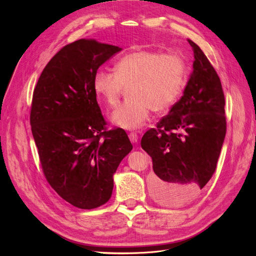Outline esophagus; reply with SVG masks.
Instances as JSON below:
<instances>
[{"instance_id": "esophagus-1", "label": "esophagus", "mask_w": 256, "mask_h": 256, "mask_svg": "<svg viewBox=\"0 0 256 256\" xmlns=\"http://www.w3.org/2000/svg\"><path fill=\"white\" fill-rule=\"evenodd\" d=\"M129 140L132 143H136L138 141V136L136 132H130L129 134Z\"/></svg>"}]
</instances>
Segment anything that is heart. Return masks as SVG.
<instances>
[{
  "label": "heart",
  "mask_w": 256,
  "mask_h": 256,
  "mask_svg": "<svg viewBox=\"0 0 256 256\" xmlns=\"http://www.w3.org/2000/svg\"><path fill=\"white\" fill-rule=\"evenodd\" d=\"M188 68L177 53L138 50L124 56L114 72L100 69L92 79L97 96L109 108H115L125 88L129 99L116 109L111 122L122 129L142 127L150 111H168L180 98L187 81Z\"/></svg>",
  "instance_id": "1"
}]
</instances>
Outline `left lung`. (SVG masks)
Listing matches in <instances>:
<instances>
[{
  "mask_svg": "<svg viewBox=\"0 0 256 256\" xmlns=\"http://www.w3.org/2000/svg\"><path fill=\"white\" fill-rule=\"evenodd\" d=\"M188 42L194 60L184 95L141 140L152 160V194L172 207L188 204L202 192L216 171L226 132L219 76L198 46Z\"/></svg>",
  "mask_w": 256,
  "mask_h": 256,
  "instance_id": "left-lung-1",
  "label": "left lung"
}]
</instances>
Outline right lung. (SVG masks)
<instances>
[{
	"instance_id": "1",
	"label": "right lung",
	"mask_w": 256,
	"mask_h": 256,
	"mask_svg": "<svg viewBox=\"0 0 256 256\" xmlns=\"http://www.w3.org/2000/svg\"><path fill=\"white\" fill-rule=\"evenodd\" d=\"M120 50L95 40L69 44L34 88L30 122L44 174L62 198L81 209L110 200L113 175L132 150L125 130H106L92 86L98 68Z\"/></svg>"
}]
</instances>
